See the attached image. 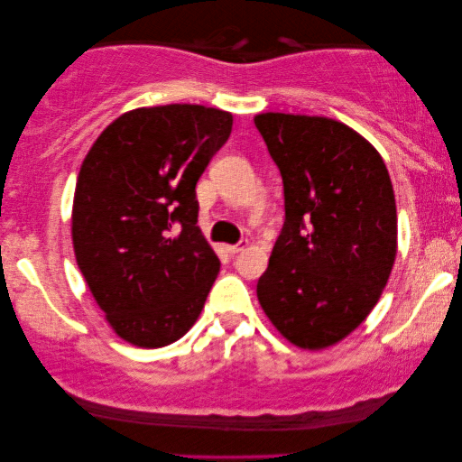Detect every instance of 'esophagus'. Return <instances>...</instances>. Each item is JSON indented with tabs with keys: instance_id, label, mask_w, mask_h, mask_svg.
Masks as SVG:
<instances>
[{
	"instance_id": "obj_1",
	"label": "esophagus",
	"mask_w": 462,
	"mask_h": 462,
	"mask_svg": "<svg viewBox=\"0 0 462 462\" xmlns=\"http://www.w3.org/2000/svg\"><path fill=\"white\" fill-rule=\"evenodd\" d=\"M248 242H237V244H231V245H225V250L229 252V254H237V252H242Z\"/></svg>"
}]
</instances>
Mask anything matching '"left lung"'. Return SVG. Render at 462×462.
<instances>
[{
  "label": "left lung",
  "mask_w": 462,
  "mask_h": 462,
  "mask_svg": "<svg viewBox=\"0 0 462 462\" xmlns=\"http://www.w3.org/2000/svg\"><path fill=\"white\" fill-rule=\"evenodd\" d=\"M283 180L286 220L256 286L282 337L326 349L381 299L397 254V210L387 166L349 125L328 117H254Z\"/></svg>",
  "instance_id": "8db88e82"
}]
</instances>
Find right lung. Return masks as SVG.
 Instances as JSON below:
<instances>
[{"label":"right lung","mask_w":462,"mask_h":462,"mask_svg":"<svg viewBox=\"0 0 462 462\" xmlns=\"http://www.w3.org/2000/svg\"><path fill=\"white\" fill-rule=\"evenodd\" d=\"M231 125V113L212 106H141L106 125L81 163L75 261L132 345L174 343L204 309L220 261L198 226L195 185Z\"/></svg>","instance_id":"1"}]
</instances>
